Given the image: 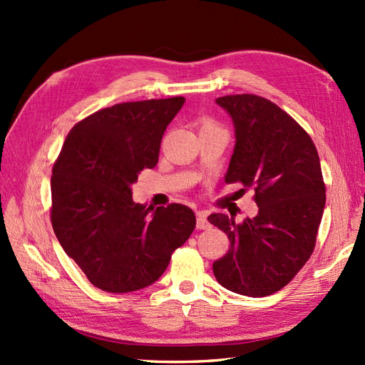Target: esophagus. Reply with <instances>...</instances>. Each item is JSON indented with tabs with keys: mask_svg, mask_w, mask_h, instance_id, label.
I'll return each instance as SVG.
<instances>
[{
	"mask_svg": "<svg viewBox=\"0 0 365 365\" xmlns=\"http://www.w3.org/2000/svg\"><path fill=\"white\" fill-rule=\"evenodd\" d=\"M196 226H197V229H200V230L210 227V222H208V220H207V213H205V212H197Z\"/></svg>",
	"mask_w": 365,
	"mask_h": 365,
	"instance_id": "esophagus-1",
	"label": "esophagus"
}]
</instances>
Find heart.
<instances>
[{"label":"heart","mask_w":365,"mask_h":365,"mask_svg":"<svg viewBox=\"0 0 365 365\" xmlns=\"http://www.w3.org/2000/svg\"><path fill=\"white\" fill-rule=\"evenodd\" d=\"M207 123H212V122H207Z\"/></svg>","instance_id":"1"}]
</instances>
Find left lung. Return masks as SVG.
Returning a JSON list of instances; mask_svg holds the SVG:
<instances>
[{"mask_svg":"<svg viewBox=\"0 0 365 365\" xmlns=\"http://www.w3.org/2000/svg\"><path fill=\"white\" fill-rule=\"evenodd\" d=\"M216 103L235 128L224 180L252 187L259 213L242 224L224 213L208 216L230 242L213 273L230 292L267 297L289 284L314 252L327 202L320 158L311 136L269 100L242 94Z\"/></svg>","mask_w":365,"mask_h":365,"instance_id":"8db88e82","label":"left lung"}]
</instances>
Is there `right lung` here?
<instances>
[{"label": "right lung", "mask_w": 365, "mask_h": 365, "mask_svg": "<svg viewBox=\"0 0 365 365\" xmlns=\"http://www.w3.org/2000/svg\"><path fill=\"white\" fill-rule=\"evenodd\" d=\"M183 97L105 108L67 135L51 177V224L92 285L135 292L158 281L196 227L187 205L136 204L131 185L158 163L166 127Z\"/></svg>", "instance_id": "add662e5"}]
</instances>
